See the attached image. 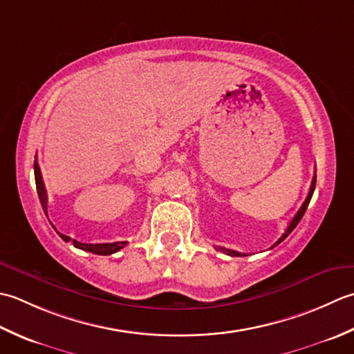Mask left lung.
<instances>
[{"label": "left lung", "instance_id": "left-lung-1", "mask_svg": "<svg viewBox=\"0 0 354 354\" xmlns=\"http://www.w3.org/2000/svg\"><path fill=\"white\" fill-rule=\"evenodd\" d=\"M315 186H316V171H315L313 178H312V185H310V191H308V194H307V198L304 200V203H302V206L298 209V212L295 214V217L290 220V223H288L286 232H284L283 235H281L279 240H278L275 244H273V246H277V244H279L281 241L286 240V238L288 236V234H290L292 230H293L295 227H297V225H298V223H299L301 218H302V215H304L306 211H307V206H308V203H310V200H312V196H313V192H315ZM215 249L220 250V252H225V254H227V255H230V257H246V254H240V252L230 250V249H226V248H215Z\"/></svg>", "mask_w": 354, "mask_h": 354}]
</instances>
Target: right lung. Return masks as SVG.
Instances as JSON below:
<instances>
[{
  "label": "right lung",
  "instance_id": "add662e5",
  "mask_svg": "<svg viewBox=\"0 0 354 354\" xmlns=\"http://www.w3.org/2000/svg\"><path fill=\"white\" fill-rule=\"evenodd\" d=\"M35 182H36V191H38V197L41 201V206L44 209V212L47 214V194H46V186L44 182H42V176H41V169H39V165L38 162L35 160ZM59 234V232H57ZM61 238L64 241H70L71 238L59 234ZM73 243V246L77 249H82L85 252H91V254H96V255H111L114 252H118L120 249H124L127 246V241H116V243H96V244H88V243H81V241H76V240H71Z\"/></svg>",
  "mask_w": 354,
  "mask_h": 354
}]
</instances>
